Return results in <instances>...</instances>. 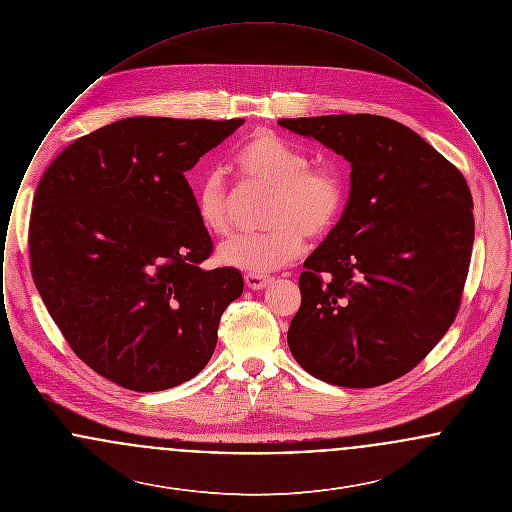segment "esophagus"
Segmentation results:
<instances>
[{
	"instance_id": "obj_1",
	"label": "esophagus",
	"mask_w": 512,
	"mask_h": 512,
	"mask_svg": "<svg viewBox=\"0 0 512 512\" xmlns=\"http://www.w3.org/2000/svg\"><path fill=\"white\" fill-rule=\"evenodd\" d=\"M272 280L274 278L267 274H245V284L251 290H263V288H267L268 284H272Z\"/></svg>"
}]
</instances>
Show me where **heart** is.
Returning a JSON list of instances; mask_svg holds the SVG:
<instances>
[{"mask_svg": "<svg viewBox=\"0 0 512 512\" xmlns=\"http://www.w3.org/2000/svg\"><path fill=\"white\" fill-rule=\"evenodd\" d=\"M236 169L249 186L270 190L265 211L268 230L228 240L219 249L226 267L265 274L290 265L305 247L330 238L343 217L347 190L332 169H315L301 147L274 132L251 134L236 151ZM236 197L228 190L224 174L209 169L195 186V213L213 236H226L232 228Z\"/></svg>", "mask_w": 512, "mask_h": 512, "instance_id": "heart-1", "label": "heart"}]
</instances>
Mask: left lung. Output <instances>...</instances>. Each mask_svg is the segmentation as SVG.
<instances>
[{
    "mask_svg": "<svg viewBox=\"0 0 512 512\" xmlns=\"http://www.w3.org/2000/svg\"><path fill=\"white\" fill-rule=\"evenodd\" d=\"M351 165L336 232L305 259L293 359L318 380L374 388L413 370L457 317L474 215L463 174L378 115L280 119Z\"/></svg>",
    "mask_w": 512,
    "mask_h": 512,
    "instance_id": "left-lung-1",
    "label": "left lung"
}]
</instances>
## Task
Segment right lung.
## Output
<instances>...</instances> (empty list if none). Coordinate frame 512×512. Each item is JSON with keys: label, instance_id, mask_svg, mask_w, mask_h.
<instances>
[{"label": "right lung", "instance_id": "add662e5", "mask_svg": "<svg viewBox=\"0 0 512 512\" xmlns=\"http://www.w3.org/2000/svg\"><path fill=\"white\" fill-rule=\"evenodd\" d=\"M244 119L130 117L78 138L44 172L30 215V270L74 353L132 391H161L213 357L242 272L213 251L186 180Z\"/></svg>", "mask_w": 512, "mask_h": 512}]
</instances>
